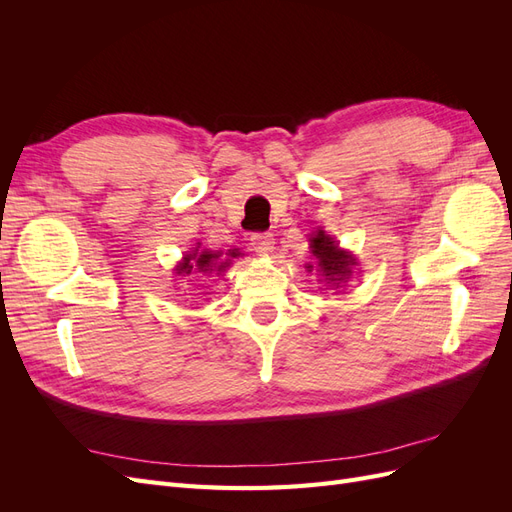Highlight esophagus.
<instances>
[{"label":"esophagus","mask_w":512,"mask_h":512,"mask_svg":"<svg viewBox=\"0 0 512 512\" xmlns=\"http://www.w3.org/2000/svg\"><path fill=\"white\" fill-rule=\"evenodd\" d=\"M252 245H254L256 252L269 254V252H273L275 239H273L271 232H254V235H252Z\"/></svg>","instance_id":"1"}]
</instances>
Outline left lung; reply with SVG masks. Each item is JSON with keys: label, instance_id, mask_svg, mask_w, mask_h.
I'll return each instance as SVG.
<instances>
[{"label": "left lung", "instance_id": "obj_1", "mask_svg": "<svg viewBox=\"0 0 512 512\" xmlns=\"http://www.w3.org/2000/svg\"><path fill=\"white\" fill-rule=\"evenodd\" d=\"M312 254L318 260V269L324 275V280L331 284L346 282L354 260L346 252L339 250L335 241L329 235H324L322 230L312 239Z\"/></svg>", "mask_w": 512, "mask_h": 512}]
</instances>
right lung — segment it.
<instances>
[{
	"instance_id": "obj_1",
	"label": "right lung",
	"mask_w": 512,
	"mask_h": 512,
	"mask_svg": "<svg viewBox=\"0 0 512 512\" xmlns=\"http://www.w3.org/2000/svg\"><path fill=\"white\" fill-rule=\"evenodd\" d=\"M230 256H235V252H232ZM218 258H220V254H211V252H196V254H190V256H185V260L177 267V273H179V275H181V273H192L194 267H198L200 271H213L211 267L215 265V262H218ZM226 267H228V260L220 262L218 271H222V269H226Z\"/></svg>"
}]
</instances>
